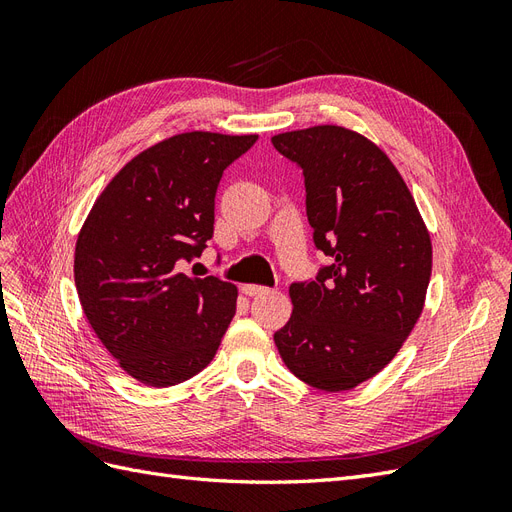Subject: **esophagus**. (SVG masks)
<instances>
[{
    "mask_svg": "<svg viewBox=\"0 0 512 512\" xmlns=\"http://www.w3.org/2000/svg\"><path fill=\"white\" fill-rule=\"evenodd\" d=\"M241 290H243V294H247V297H262V294L269 292V288L258 286V284H245Z\"/></svg>",
    "mask_w": 512,
    "mask_h": 512,
    "instance_id": "34e87169",
    "label": "esophagus"
}]
</instances>
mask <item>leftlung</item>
Listing matches in <instances>:
<instances>
[{"mask_svg":"<svg viewBox=\"0 0 512 512\" xmlns=\"http://www.w3.org/2000/svg\"><path fill=\"white\" fill-rule=\"evenodd\" d=\"M303 168L307 220L331 265L292 284V314L273 335L294 376L320 391H350L389 365L421 318L431 237L389 156L363 134L314 126L275 134Z\"/></svg>","mask_w":512,"mask_h":512,"instance_id":"1","label":"left lung"}]
</instances>
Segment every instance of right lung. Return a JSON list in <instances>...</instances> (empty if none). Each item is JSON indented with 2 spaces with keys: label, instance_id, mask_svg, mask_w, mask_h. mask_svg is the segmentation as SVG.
Returning <instances> with one entry per match:
<instances>
[{
  "label": "right lung",
  "instance_id": "1",
  "mask_svg": "<svg viewBox=\"0 0 512 512\" xmlns=\"http://www.w3.org/2000/svg\"><path fill=\"white\" fill-rule=\"evenodd\" d=\"M258 134L183 132L147 147L108 181L81 226L74 284L87 322L119 367L147 386L203 371L237 309V286L190 277L213 235L226 166Z\"/></svg>",
  "mask_w": 512,
  "mask_h": 512
}]
</instances>
